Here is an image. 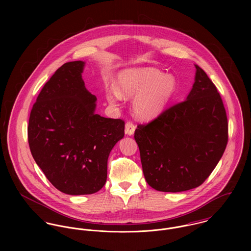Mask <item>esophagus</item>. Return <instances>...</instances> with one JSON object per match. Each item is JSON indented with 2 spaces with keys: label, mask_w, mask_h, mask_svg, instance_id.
I'll list each match as a JSON object with an SVG mask.
<instances>
[{
  "label": "esophagus",
  "mask_w": 251,
  "mask_h": 251,
  "mask_svg": "<svg viewBox=\"0 0 251 251\" xmlns=\"http://www.w3.org/2000/svg\"><path fill=\"white\" fill-rule=\"evenodd\" d=\"M134 130H135L134 124L131 122H127L126 124V133L128 135H132L134 133Z\"/></svg>",
  "instance_id": "esophagus-1"
}]
</instances>
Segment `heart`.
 I'll return each instance as SVG.
<instances>
[{
    "mask_svg": "<svg viewBox=\"0 0 251 251\" xmlns=\"http://www.w3.org/2000/svg\"><path fill=\"white\" fill-rule=\"evenodd\" d=\"M175 91L176 80L172 75H163L152 68L131 69L121 72L118 89H109L107 100L109 103L117 106L123 97H135L132 102L135 116L142 120H151L162 113Z\"/></svg>",
    "mask_w": 251,
    "mask_h": 251,
    "instance_id": "heart-1",
    "label": "heart"
}]
</instances>
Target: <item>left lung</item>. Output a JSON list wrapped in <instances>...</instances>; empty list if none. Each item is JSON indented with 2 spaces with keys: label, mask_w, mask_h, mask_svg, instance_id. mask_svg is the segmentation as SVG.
<instances>
[{
  "label": "left lung",
  "mask_w": 251,
  "mask_h": 251,
  "mask_svg": "<svg viewBox=\"0 0 251 251\" xmlns=\"http://www.w3.org/2000/svg\"><path fill=\"white\" fill-rule=\"evenodd\" d=\"M195 68L186 100L138 125L134 132L145 179L158 191L179 192L201 185L227 146L228 122L221 97L207 73Z\"/></svg>",
  "instance_id": "obj_1"
}]
</instances>
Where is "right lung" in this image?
<instances>
[{
	"label": "right lung",
	"instance_id": "add662e5",
	"mask_svg": "<svg viewBox=\"0 0 251 251\" xmlns=\"http://www.w3.org/2000/svg\"><path fill=\"white\" fill-rule=\"evenodd\" d=\"M85 63L70 62L45 83L28 126L32 155L48 180L70 195L92 194L107 179V159L125 135V121L95 113L96 96L85 88Z\"/></svg>",
	"mask_w": 251,
	"mask_h": 251
}]
</instances>
